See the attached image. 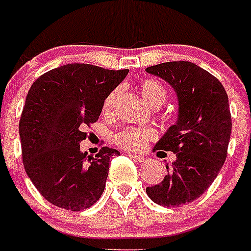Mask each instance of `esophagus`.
Segmentation results:
<instances>
[{
    "label": "esophagus",
    "mask_w": 251,
    "mask_h": 251,
    "mask_svg": "<svg viewBox=\"0 0 251 251\" xmlns=\"http://www.w3.org/2000/svg\"><path fill=\"white\" fill-rule=\"evenodd\" d=\"M127 155H129L130 158H133V160H135V162H145V160H146V158L142 155H135V154H127Z\"/></svg>",
    "instance_id": "34e87169"
}]
</instances>
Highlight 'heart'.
<instances>
[{"label": "heart", "mask_w": 251, "mask_h": 251, "mask_svg": "<svg viewBox=\"0 0 251 251\" xmlns=\"http://www.w3.org/2000/svg\"><path fill=\"white\" fill-rule=\"evenodd\" d=\"M139 92L145 99L147 104L154 108H158L167 99V91L166 88L156 80H143L142 83L139 84ZM118 89H113L104 101V110L105 114L112 113L116 100H117ZM155 130L151 127H125V129L120 130L116 134H113V142L117 146L122 147L127 151H139L145 149L149 141L155 138Z\"/></svg>", "instance_id": "heart-1"}]
</instances>
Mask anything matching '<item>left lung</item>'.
<instances>
[{
  "label": "left lung",
  "mask_w": 251,
  "mask_h": 251,
  "mask_svg": "<svg viewBox=\"0 0 251 251\" xmlns=\"http://www.w3.org/2000/svg\"><path fill=\"white\" fill-rule=\"evenodd\" d=\"M146 71L166 80L177 96L179 116L154 147L171 151L176 159L166 166L159 184L147 187L149 198L162 206L194 201L219 175L227 155L232 117L223 84L191 62H167Z\"/></svg>",
  "instance_id": "1"
}]
</instances>
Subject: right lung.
I'll return each instance as SVG.
<instances>
[{
    "label": "right lung",
    "instance_id": "add662e5",
    "mask_svg": "<svg viewBox=\"0 0 251 251\" xmlns=\"http://www.w3.org/2000/svg\"><path fill=\"white\" fill-rule=\"evenodd\" d=\"M127 72L74 63L32 83L19 121L22 159L32 184L53 205L77 212L101 198L109 162L120 151L105 146L91 156L80 151V142Z\"/></svg>",
    "mask_w": 251,
    "mask_h": 251
}]
</instances>
